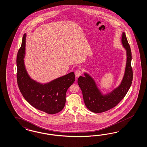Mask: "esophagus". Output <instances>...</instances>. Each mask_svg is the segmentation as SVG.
I'll use <instances>...</instances> for the list:
<instances>
[{"label":"esophagus","instance_id":"1","mask_svg":"<svg viewBox=\"0 0 147 147\" xmlns=\"http://www.w3.org/2000/svg\"><path fill=\"white\" fill-rule=\"evenodd\" d=\"M82 74V71H81V70H78V71H76V76L77 78H78V77L81 76Z\"/></svg>","mask_w":147,"mask_h":147}]
</instances>
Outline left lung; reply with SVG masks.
I'll use <instances>...</instances> for the list:
<instances>
[{
  "instance_id": "1",
  "label": "left lung",
  "mask_w": 147,
  "mask_h": 147,
  "mask_svg": "<svg viewBox=\"0 0 147 147\" xmlns=\"http://www.w3.org/2000/svg\"><path fill=\"white\" fill-rule=\"evenodd\" d=\"M121 43L126 50L127 61L123 78L118 87L103 95L98 89L94 79L87 73H84V76H80L78 79L84 104L88 109L92 112L101 113L115 107L123 99L131 87L133 80V70L131 66V53L124 32L122 34Z\"/></svg>"
}]
</instances>
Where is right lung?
I'll use <instances>...</instances> for the list:
<instances>
[{
	"label": "right lung",
	"mask_w": 147,
	"mask_h": 147,
	"mask_svg": "<svg viewBox=\"0 0 147 147\" xmlns=\"http://www.w3.org/2000/svg\"><path fill=\"white\" fill-rule=\"evenodd\" d=\"M26 37L24 34L16 59L17 82L20 92L33 107L48 114L58 113L65 107L66 91L75 81L74 73L71 72L47 84L32 79L24 63Z\"/></svg>",
	"instance_id": "add662e5"
}]
</instances>
